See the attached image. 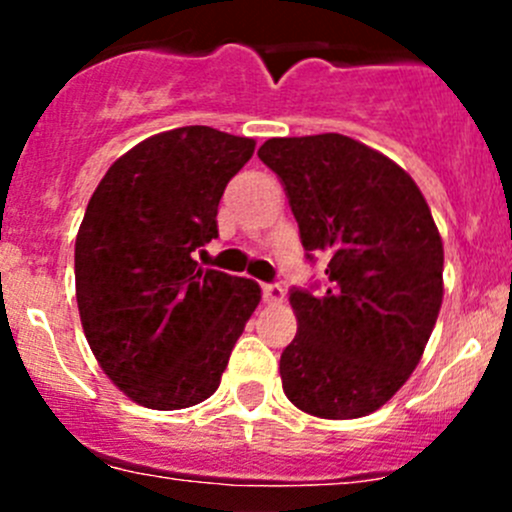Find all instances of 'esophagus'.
Wrapping results in <instances>:
<instances>
[{"label":"esophagus","mask_w":512,"mask_h":512,"mask_svg":"<svg viewBox=\"0 0 512 512\" xmlns=\"http://www.w3.org/2000/svg\"><path fill=\"white\" fill-rule=\"evenodd\" d=\"M262 299H265L267 304H277L285 299V289L280 285H267V282H262Z\"/></svg>","instance_id":"esophagus-1"}]
</instances>
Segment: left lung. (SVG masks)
Listing matches in <instances>:
<instances>
[{"label": "left lung", "instance_id": "1", "mask_svg": "<svg viewBox=\"0 0 512 512\" xmlns=\"http://www.w3.org/2000/svg\"><path fill=\"white\" fill-rule=\"evenodd\" d=\"M285 185L307 260L327 289H289L297 337L280 356L282 389L304 414L359 418L416 369L443 302V242L404 168L374 148L319 133L257 151Z\"/></svg>", "mask_w": 512, "mask_h": 512}]
</instances>
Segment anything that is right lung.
<instances>
[{
    "label": "right lung",
    "instance_id": "add662e5",
    "mask_svg": "<svg viewBox=\"0 0 512 512\" xmlns=\"http://www.w3.org/2000/svg\"><path fill=\"white\" fill-rule=\"evenodd\" d=\"M252 138L183 126L108 168L76 235V302L89 347L136 404L188 409L215 394L260 285L205 270L218 205Z\"/></svg>",
    "mask_w": 512,
    "mask_h": 512
}]
</instances>
